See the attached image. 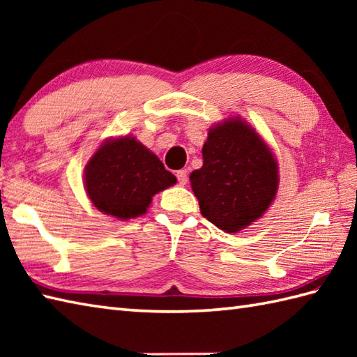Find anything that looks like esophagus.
Returning a JSON list of instances; mask_svg holds the SVG:
<instances>
[{"label": "esophagus", "mask_w": 357, "mask_h": 357, "mask_svg": "<svg viewBox=\"0 0 357 357\" xmlns=\"http://www.w3.org/2000/svg\"><path fill=\"white\" fill-rule=\"evenodd\" d=\"M176 178H178L179 185H185L187 181H188V173H187V170H179V172L176 173Z\"/></svg>", "instance_id": "esophagus-1"}]
</instances>
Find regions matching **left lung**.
Returning <instances> with one entry per match:
<instances>
[{"instance_id": "left-lung-1", "label": "left lung", "mask_w": 357, "mask_h": 357, "mask_svg": "<svg viewBox=\"0 0 357 357\" xmlns=\"http://www.w3.org/2000/svg\"><path fill=\"white\" fill-rule=\"evenodd\" d=\"M204 164L190 174L204 218L227 233H238L259 219L275 201L278 162L270 147L239 116L208 130Z\"/></svg>"}]
</instances>
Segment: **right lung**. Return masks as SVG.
Instances as JSON below:
<instances>
[{"mask_svg": "<svg viewBox=\"0 0 357 357\" xmlns=\"http://www.w3.org/2000/svg\"><path fill=\"white\" fill-rule=\"evenodd\" d=\"M174 184V174L130 135L102 142L84 169L90 201L102 213L121 221L146 213L151 198Z\"/></svg>", "mask_w": 357, "mask_h": 357, "instance_id": "add662e5", "label": "right lung"}]
</instances>
